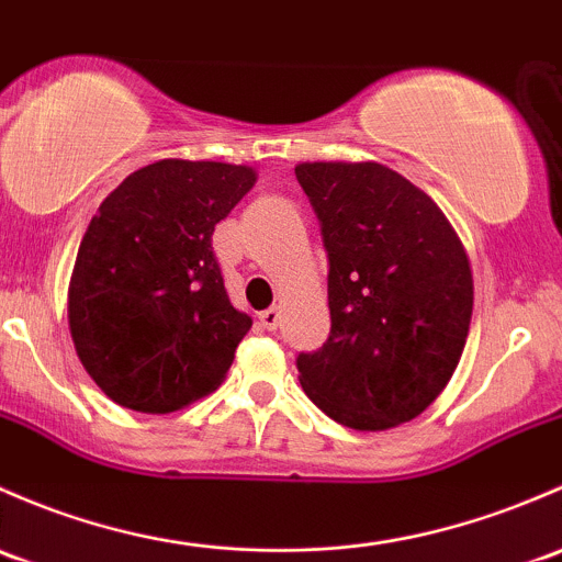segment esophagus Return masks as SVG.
I'll list each match as a JSON object with an SVG mask.
<instances>
[{"instance_id":"34e87169","label":"esophagus","mask_w":562,"mask_h":562,"mask_svg":"<svg viewBox=\"0 0 562 562\" xmlns=\"http://www.w3.org/2000/svg\"><path fill=\"white\" fill-rule=\"evenodd\" d=\"M258 321H261V326L266 330H274L280 326V306H269V310H263L261 315H258Z\"/></svg>"}]
</instances>
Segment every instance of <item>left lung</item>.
<instances>
[{"label":"left lung","mask_w":562,"mask_h":562,"mask_svg":"<svg viewBox=\"0 0 562 562\" xmlns=\"http://www.w3.org/2000/svg\"><path fill=\"white\" fill-rule=\"evenodd\" d=\"M296 177L321 221L330 310L326 345L296 360L301 387L347 428L415 420L469 336L463 241L428 193L376 161H306Z\"/></svg>","instance_id":"1"}]
</instances>
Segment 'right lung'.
Instances as JSON below:
<instances>
[{
    "label": "right lung",
    "instance_id": "right-lung-1",
    "mask_svg": "<svg viewBox=\"0 0 562 562\" xmlns=\"http://www.w3.org/2000/svg\"><path fill=\"white\" fill-rule=\"evenodd\" d=\"M256 180L241 164L164 158L99 204L67 315L82 369L115 404L167 415L226 380L252 317L228 299L212 232Z\"/></svg>",
    "mask_w": 562,
    "mask_h": 562
}]
</instances>
